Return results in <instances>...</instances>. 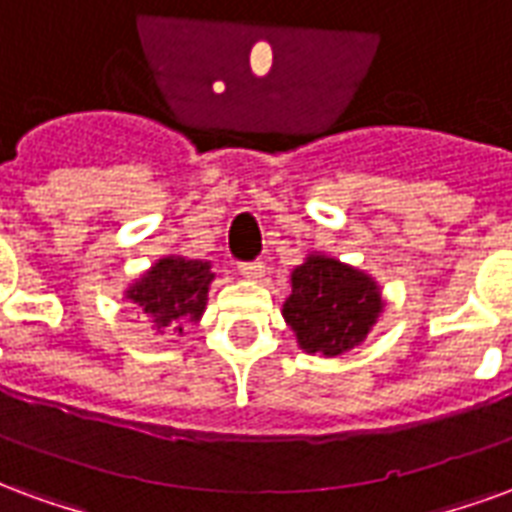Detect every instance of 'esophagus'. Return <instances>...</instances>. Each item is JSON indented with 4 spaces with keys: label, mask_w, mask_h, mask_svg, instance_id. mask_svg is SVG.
I'll return each instance as SVG.
<instances>
[{
    "label": "esophagus",
    "mask_w": 512,
    "mask_h": 512,
    "mask_svg": "<svg viewBox=\"0 0 512 512\" xmlns=\"http://www.w3.org/2000/svg\"><path fill=\"white\" fill-rule=\"evenodd\" d=\"M242 278L248 281H261L264 278V261H248V264H240Z\"/></svg>",
    "instance_id": "obj_1"
}]
</instances>
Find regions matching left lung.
I'll return each mask as SVG.
<instances>
[{
  "label": "left lung",
  "instance_id": "left-lung-1",
  "mask_svg": "<svg viewBox=\"0 0 512 512\" xmlns=\"http://www.w3.org/2000/svg\"><path fill=\"white\" fill-rule=\"evenodd\" d=\"M384 308L379 283L352 264L311 253L292 270L283 319L302 352L338 357L365 341Z\"/></svg>",
  "mask_w": 512,
  "mask_h": 512
}]
</instances>
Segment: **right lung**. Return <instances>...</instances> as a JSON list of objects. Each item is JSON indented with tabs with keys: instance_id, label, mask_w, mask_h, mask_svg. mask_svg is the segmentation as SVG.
I'll return each mask as SVG.
<instances>
[{
	"instance_id": "obj_1",
	"label": "right lung",
	"mask_w": 512,
	"mask_h": 512,
	"mask_svg": "<svg viewBox=\"0 0 512 512\" xmlns=\"http://www.w3.org/2000/svg\"><path fill=\"white\" fill-rule=\"evenodd\" d=\"M212 281L215 272L210 261L163 256L138 281L130 283L125 300L133 302L158 333L163 327H174V333L182 335L185 324L201 319Z\"/></svg>"
}]
</instances>
